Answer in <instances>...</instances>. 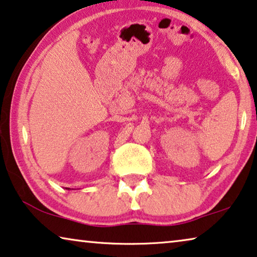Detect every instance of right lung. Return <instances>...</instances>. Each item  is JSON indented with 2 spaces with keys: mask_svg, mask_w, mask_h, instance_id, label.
Segmentation results:
<instances>
[{
  "mask_svg": "<svg viewBox=\"0 0 257 257\" xmlns=\"http://www.w3.org/2000/svg\"><path fill=\"white\" fill-rule=\"evenodd\" d=\"M66 189H68V190H69V188H66Z\"/></svg>",
  "mask_w": 257,
  "mask_h": 257,
  "instance_id": "right-lung-1",
  "label": "right lung"
}]
</instances>
